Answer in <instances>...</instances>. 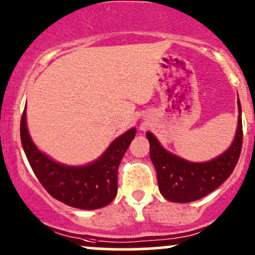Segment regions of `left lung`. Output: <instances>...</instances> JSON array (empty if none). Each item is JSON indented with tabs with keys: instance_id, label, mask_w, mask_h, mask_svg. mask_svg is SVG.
I'll return each instance as SVG.
<instances>
[{
	"instance_id": "1",
	"label": "left lung",
	"mask_w": 255,
	"mask_h": 255,
	"mask_svg": "<svg viewBox=\"0 0 255 255\" xmlns=\"http://www.w3.org/2000/svg\"><path fill=\"white\" fill-rule=\"evenodd\" d=\"M237 130L232 143L225 152L212 160L196 163L186 160L164 148L152 132L149 141L150 160L158 177L161 196L175 203H188L203 198L218 188L232 174L242 148V109L237 100Z\"/></svg>"
}]
</instances>
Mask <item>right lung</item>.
<instances>
[{"label": "right lung", "mask_w": 255, "mask_h": 255, "mask_svg": "<svg viewBox=\"0 0 255 255\" xmlns=\"http://www.w3.org/2000/svg\"><path fill=\"white\" fill-rule=\"evenodd\" d=\"M135 135L136 128H131L114 139L97 159L74 166L58 163L37 148L26 125V107L20 122L21 146L41 185L53 198L84 210L103 208L116 198L118 168Z\"/></svg>", "instance_id": "right-lung-1"}]
</instances>
